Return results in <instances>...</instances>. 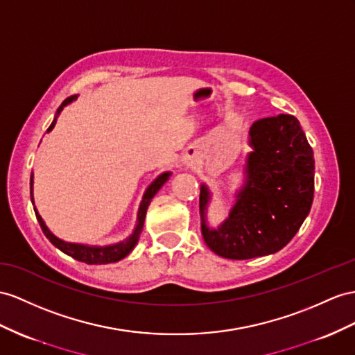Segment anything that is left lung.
<instances>
[{
    "mask_svg": "<svg viewBox=\"0 0 355 355\" xmlns=\"http://www.w3.org/2000/svg\"><path fill=\"white\" fill-rule=\"evenodd\" d=\"M248 181L226 222L208 230L210 193L201 187L202 235L214 253L250 259L275 253L293 240L311 211L315 189L313 151L294 115L261 118L250 127Z\"/></svg>",
    "mask_w": 355,
    "mask_h": 355,
    "instance_id": "left-lung-1",
    "label": "left lung"
}]
</instances>
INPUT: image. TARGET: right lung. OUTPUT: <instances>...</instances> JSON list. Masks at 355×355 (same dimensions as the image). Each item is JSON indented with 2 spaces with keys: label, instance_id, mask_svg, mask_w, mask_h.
Wrapping results in <instances>:
<instances>
[{
  "label": "right lung",
  "instance_id": "right-lung-1",
  "mask_svg": "<svg viewBox=\"0 0 355 355\" xmlns=\"http://www.w3.org/2000/svg\"><path fill=\"white\" fill-rule=\"evenodd\" d=\"M76 96H70L67 97L64 102L61 103V106L58 107L57 114H60L62 111V107H64L66 105H69L71 100H75ZM55 120L52 121V124L49 125V130H52V127L55 125ZM169 172H165V174L159 175L156 180L153 181V183L148 186V189L145 190L144 193V198H142V202H141V207H139V211H138V223H136V228L133 231V234L130 235L129 239H127L125 241H121L118 244H114V246H106V248H89V246H84V244H73V243H66L62 241L60 239H57L55 235L51 234V231L46 228V225H44V222L42 220V217L39 216V213L35 211V217H37V220L40 223V228L43 231V234L46 235V239L53 244V246L58 248L61 252H64L66 255L75 258L80 262H85V264H89V266H102V264H109V262H116L123 259L124 257L129 255V253L132 252V249L135 248V244L138 243V239L139 235L142 232V228H144V220H145V214H147V208L151 202L153 196L156 195L159 192V189L166 183V180L169 178ZM30 187L33 190V175H31V180H30Z\"/></svg>",
  "mask_w": 355,
  "mask_h": 355
}]
</instances>
